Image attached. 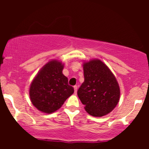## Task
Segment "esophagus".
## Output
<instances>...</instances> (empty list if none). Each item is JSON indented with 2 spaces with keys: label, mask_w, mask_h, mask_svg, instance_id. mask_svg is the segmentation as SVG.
<instances>
[{
  "label": "esophagus",
  "mask_w": 149,
  "mask_h": 149,
  "mask_svg": "<svg viewBox=\"0 0 149 149\" xmlns=\"http://www.w3.org/2000/svg\"><path fill=\"white\" fill-rule=\"evenodd\" d=\"M73 88H74V93H75V94H76V93H77V89H78L77 86H74V87H73Z\"/></svg>",
  "instance_id": "34e87169"
}]
</instances>
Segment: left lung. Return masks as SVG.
I'll use <instances>...</instances> for the list:
<instances>
[{"mask_svg":"<svg viewBox=\"0 0 149 149\" xmlns=\"http://www.w3.org/2000/svg\"><path fill=\"white\" fill-rule=\"evenodd\" d=\"M83 68L84 81L78 90V97L89 115H107L120 100V90L116 78L100 60L84 63Z\"/></svg>","mask_w":149,"mask_h":149,"instance_id":"8db88e82","label":"left lung"}]
</instances>
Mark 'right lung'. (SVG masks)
Instances as JSON below:
<instances>
[{
    "label": "right lung",
    "instance_id": "1",
    "mask_svg": "<svg viewBox=\"0 0 149 149\" xmlns=\"http://www.w3.org/2000/svg\"><path fill=\"white\" fill-rule=\"evenodd\" d=\"M64 65L59 61L48 62L38 72L30 85L31 103L41 112L52 113L62 107L74 89L63 74Z\"/></svg>",
    "mask_w": 149,
    "mask_h": 149
}]
</instances>
